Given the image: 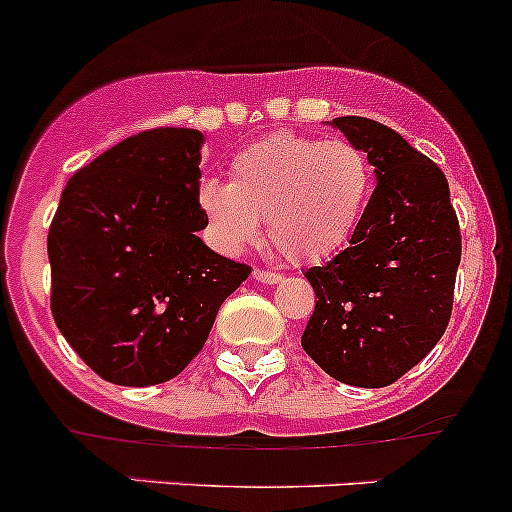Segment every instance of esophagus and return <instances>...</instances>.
Instances as JSON below:
<instances>
[{
  "mask_svg": "<svg viewBox=\"0 0 512 512\" xmlns=\"http://www.w3.org/2000/svg\"><path fill=\"white\" fill-rule=\"evenodd\" d=\"M254 278L258 283H266V286H273V283L281 281V273L276 271H266V268H256L254 271Z\"/></svg>",
  "mask_w": 512,
  "mask_h": 512,
  "instance_id": "obj_1",
  "label": "esophagus"
}]
</instances>
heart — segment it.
<instances>
[{
  "label": "heart",
  "mask_w": 512,
  "mask_h": 512,
  "mask_svg": "<svg viewBox=\"0 0 512 512\" xmlns=\"http://www.w3.org/2000/svg\"><path fill=\"white\" fill-rule=\"evenodd\" d=\"M374 192V167L350 140L273 133L234 155L229 182L207 179L199 204L226 249L266 221L268 244L293 263H318L352 239Z\"/></svg>",
  "instance_id": "obj_1"
}]
</instances>
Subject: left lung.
Here are the masks:
<instances>
[{"mask_svg": "<svg viewBox=\"0 0 512 512\" xmlns=\"http://www.w3.org/2000/svg\"><path fill=\"white\" fill-rule=\"evenodd\" d=\"M333 125L367 152L377 187L350 246L305 271L315 310L300 345L337 382L387 387L449 325L461 229L444 172L402 135L357 115Z\"/></svg>", "mask_w": 512, "mask_h": 512, "instance_id": "left-lung-1", "label": "left lung"}]
</instances>
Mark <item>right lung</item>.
<instances>
[{"mask_svg":"<svg viewBox=\"0 0 512 512\" xmlns=\"http://www.w3.org/2000/svg\"><path fill=\"white\" fill-rule=\"evenodd\" d=\"M202 142L189 128L130 135L68 179L51 221V313L113 384L177 377L251 273L197 236Z\"/></svg>","mask_w":512,"mask_h":512,"instance_id":"1","label":"right lung"}]
</instances>
